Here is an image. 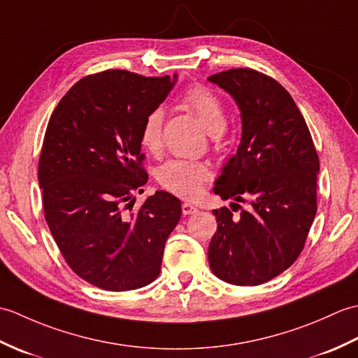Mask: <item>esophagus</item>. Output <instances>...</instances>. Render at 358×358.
Listing matches in <instances>:
<instances>
[{
    "mask_svg": "<svg viewBox=\"0 0 358 358\" xmlns=\"http://www.w3.org/2000/svg\"><path fill=\"white\" fill-rule=\"evenodd\" d=\"M181 210H183L185 215H192V214H195V212H199V209H196L191 203L181 204Z\"/></svg>",
    "mask_w": 358,
    "mask_h": 358,
    "instance_id": "1",
    "label": "esophagus"
}]
</instances>
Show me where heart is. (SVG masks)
<instances>
[{
	"instance_id": "b5f03b06",
	"label": "heart",
	"mask_w": 358,
	"mask_h": 358,
	"mask_svg": "<svg viewBox=\"0 0 358 358\" xmlns=\"http://www.w3.org/2000/svg\"><path fill=\"white\" fill-rule=\"evenodd\" d=\"M181 101L194 115L200 120L209 135H218L226 127V112L220 98L203 86H191L185 90ZM164 112L155 108L144 117L140 143L150 154H158L163 143ZM209 167L200 162L189 159H169L157 169V181L163 189L183 199H194L201 192L204 183L209 180Z\"/></svg>"
}]
</instances>
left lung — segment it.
<instances>
[{
  "mask_svg": "<svg viewBox=\"0 0 358 358\" xmlns=\"http://www.w3.org/2000/svg\"><path fill=\"white\" fill-rule=\"evenodd\" d=\"M224 89L241 113V141L215 181L214 192L248 201L235 217L212 210L217 232L209 266L226 283L257 286L286 271L305 248L317 212L318 155L306 121L278 81L254 69H231L208 78Z\"/></svg>",
  "mask_w": 358,
  "mask_h": 358,
  "instance_id": "1",
  "label": "left lung"
}]
</instances>
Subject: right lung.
<instances>
[{
	"instance_id": "obj_1",
	"label": "right lung",
	"mask_w": 358,
	"mask_h": 358,
	"mask_svg": "<svg viewBox=\"0 0 358 358\" xmlns=\"http://www.w3.org/2000/svg\"><path fill=\"white\" fill-rule=\"evenodd\" d=\"M166 77L127 71L89 75L53 110L38 163L44 218L71 269L106 291H132L159 273L181 203L157 191L138 209L143 192L140 131L175 85Z\"/></svg>"
}]
</instances>
